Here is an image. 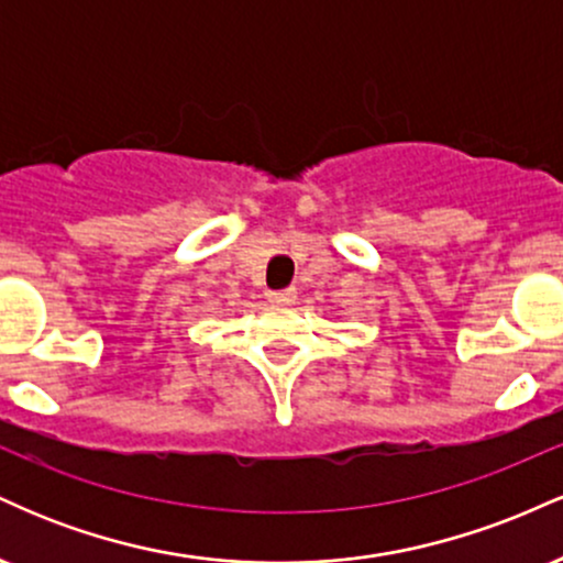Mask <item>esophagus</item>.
I'll use <instances>...</instances> for the list:
<instances>
[{
  "label": "esophagus",
  "mask_w": 563,
  "mask_h": 563,
  "mask_svg": "<svg viewBox=\"0 0 563 563\" xmlns=\"http://www.w3.org/2000/svg\"><path fill=\"white\" fill-rule=\"evenodd\" d=\"M269 301L275 303H290L296 301V288H283V290H269Z\"/></svg>",
  "instance_id": "34e87169"
}]
</instances>
